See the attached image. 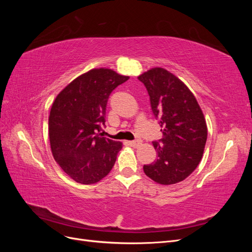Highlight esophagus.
Returning <instances> with one entry per match:
<instances>
[{
	"instance_id": "esophagus-1",
	"label": "esophagus",
	"mask_w": 252,
	"mask_h": 252,
	"mask_svg": "<svg viewBox=\"0 0 252 252\" xmlns=\"http://www.w3.org/2000/svg\"><path fill=\"white\" fill-rule=\"evenodd\" d=\"M129 145H130L131 147H133V148H136V147H139L140 145H141V142L140 141H129V142H127Z\"/></svg>"
}]
</instances>
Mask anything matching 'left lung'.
Here are the masks:
<instances>
[{"instance_id": "obj_1", "label": "left lung", "mask_w": 252, "mask_h": 252, "mask_svg": "<svg viewBox=\"0 0 252 252\" xmlns=\"http://www.w3.org/2000/svg\"><path fill=\"white\" fill-rule=\"evenodd\" d=\"M138 79L148 91L151 110L163 134L152 143L157 159L144 165V172L158 184H177L189 177L202 159L207 141L203 111L190 89L164 68H151Z\"/></svg>"}]
</instances>
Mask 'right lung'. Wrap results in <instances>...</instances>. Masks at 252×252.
<instances>
[{
    "instance_id": "add662e5",
    "label": "right lung",
    "mask_w": 252,
    "mask_h": 252,
    "mask_svg": "<svg viewBox=\"0 0 252 252\" xmlns=\"http://www.w3.org/2000/svg\"><path fill=\"white\" fill-rule=\"evenodd\" d=\"M129 79L109 68H94L60 91L52 103L48 132L52 156L77 183L94 184L107 175L123 144L104 138L111 91Z\"/></svg>"
}]
</instances>
